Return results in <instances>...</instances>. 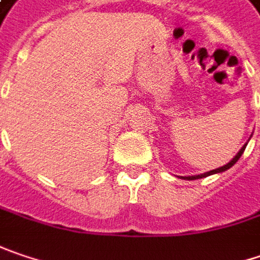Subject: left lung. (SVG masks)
<instances>
[{"mask_svg":"<svg viewBox=\"0 0 260 260\" xmlns=\"http://www.w3.org/2000/svg\"><path fill=\"white\" fill-rule=\"evenodd\" d=\"M250 138H252V135H250ZM249 138V140H250ZM246 145H247V143L243 145L241 148H240V151L237 153L236 156L231 159V161H228L226 165H223V166H221V168H216V169H213V171H209V172H205V174H200V175H190V176H181V179H187V181H192V179H200V178H206V176L209 175H215V174H222V172H225V171H228L230 168H233L234 165L237 163V160L241 157V154L244 153V150H246Z\"/></svg>","mask_w":260,"mask_h":260,"instance_id":"1","label":"left lung"}]
</instances>
